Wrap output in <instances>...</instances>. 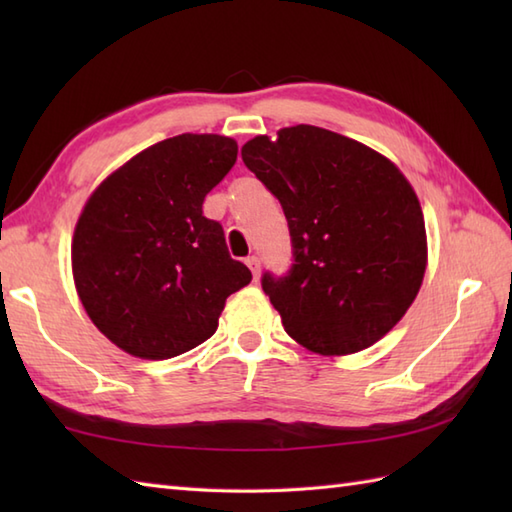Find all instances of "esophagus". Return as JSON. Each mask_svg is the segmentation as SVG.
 Here are the masks:
<instances>
[{"label":"esophagus","instance_id":"34e87169","mask_svg":"<svg viewBox=\"0 0 512 512\" xmlns=\"http://www.w3.org/2000/svg\"><path fill=\"white\" fill-rule=\"evenodd\" d=\"M246 266L250 268V273H253V277L259 279V257H255V255L248 257L246 259Z\"/></svg>","mask_w":512,"mask_h":512}]
</instances>
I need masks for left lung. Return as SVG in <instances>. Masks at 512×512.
<instances>
[{
	"label": "left lung",
	"instance_id": "left-lung-1",
	"mask_svg": "<svg viewBox=\"0 0 512 512\" xmlns=\"http://www.w3.org/2000/svg\"><path fill=\"white\" fill-rule=\"evenodd\" d=\"M244 165L286 213L295 264L264 275L290 339L321 356L361 352L394 328L427 270L416 191L376 149L314 125L255 136Z\"/></svg>",
	"mask_w": 512,
	"mask_h": 512
}]
</instances>
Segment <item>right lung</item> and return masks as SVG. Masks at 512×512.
Segmentation results:
<instances>
[{
	"mask_svg": "<svg viewBox=\"0 0 512 512\" xmlns=\"http://www.w3.org/2000/svg\"><path fill=\"white\" fill-rule=\"evenodd\" d=\"M237 160L220 134H180L112 171L72 235V277L85 312L123 352L165 361L217 330L226 299L250 284L202 202Z\"/></svg>",
	"mask_w": 512,
	"mask_h": 512,
	"instance_id": "add662e5",
	"label": "right lung"
}]
</instances>
